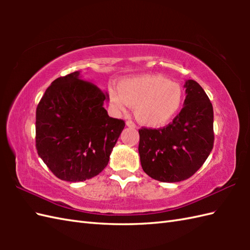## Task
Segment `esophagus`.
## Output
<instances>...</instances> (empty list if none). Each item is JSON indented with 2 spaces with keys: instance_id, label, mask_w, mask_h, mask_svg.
I'll return each mask as SVG.
<instances>
[{
  "instance_id": "esophagus-1",
  "label": "esophagus",
  "mask_w": 250,
  "mask_h": 250,
  "mask_svg": "<svg viewBox=\"0 0 250 250\" xmlns=\"http://www.w3.org/2000/svg\"><path fill=\"white\" fill-rule=\"evenodd\" d=\"M125 125L129 126V128H132V129H134V128H136V125H135V124L133 121H131V120H128L125 122Z\"/></svg>"
}]
</instances>
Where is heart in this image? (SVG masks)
<instances>
[{
    "instance_id": "1",
    "label": "heart",
    "mask_w": 250,
    "mask_h": 250,
    "mask_svg": "<svg viewBox=\"0 0 250 250\" xmlns=\"http://www.w3.org/2000/svg\"><path fill=\"white\" fill-rule=\"evenodd\" d=\"M109 101L115 109L134 107L140 124L151 128L162 126L177 114L183 103L180 84L161 75H142L122 81L118 90H109Z\"/></svg>"
}]
</instances>
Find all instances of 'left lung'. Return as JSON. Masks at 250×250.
Returning a JSON list of instances; mask_svg holds the SVG:
<instances>
[{
	"mask_svg": "<svg viewBox=\"0 0 250 250\" xmlns=\"http://www.w3.org/2000/svg\"><path fill=\"white\" fill-rule=\"evenodd\" d=\"M185 88L184 107L171 124L139 130L142 167L159 182L177 183L191 177L214 146L213 105L195 81H186Z\"/></svg>",
	"mask_w": 250,
	"mask_h": 250,
	"instance_id": "1",
	"label": "left lung"
}]
</instances>
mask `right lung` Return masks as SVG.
<instances>
[{
  "label": "right lung",
  "mask_w": 250,
  "mask_h": 250,
  "mask_svg": "<svg viewBox=\"0 0 250 250\" xmlns=\"http://www.w3.org/2000/svg\"><path fill=\"white\" fill-rule=\"evenodd\" d=\"M79 72L55 79L36 108L37 153L58 178L83 182L97 176L125 128L103 107L107 94Z\"/></svg>",
  "instance_id": "add662e5"
}]
</instances>
